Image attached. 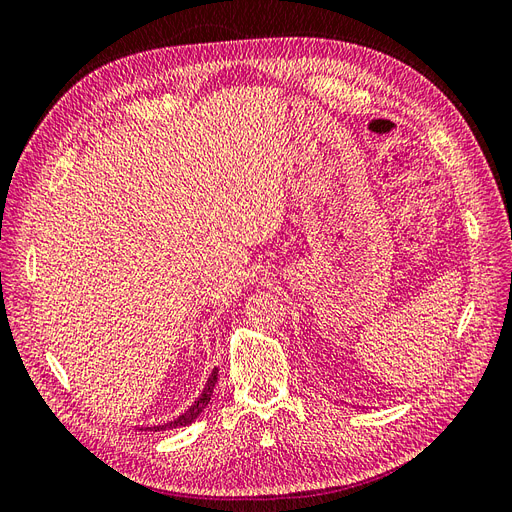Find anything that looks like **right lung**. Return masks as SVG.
<instances>
[{"label":"right lung","mask_w":512,"mask_h":512,"mask_svg":"<svg viewBox=\"0 0 512 512\" xmlns=\"http://www.w3.org/2000/svg\"><path fill=\"white\" fill-rule=\"evenodd\" d=\"M215 382H218V367H215V369L211 371V376H209V380H207V384H205L203 393H200V397L194 401V404L190 406L188 412H183L181 416L173 418V421H168V423H164V425H153V427H147V429H149V431H166V429L185 427V425L194 423L196 418L200 416V412H203V410L207 408L209 401H211V395H213V389H215Z\"/></svg>","instance_id":"add662e5"}]
</instances>
